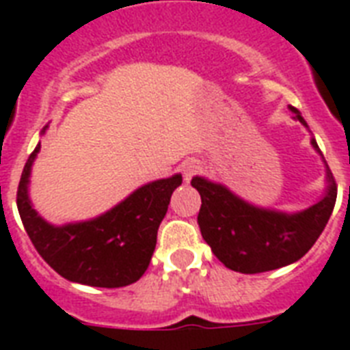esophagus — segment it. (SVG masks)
Returning <instances> with one entry per match:
<instances>
[{"label":"esophagus","mask_w":350,"mask_h":350,"mask_svg":"<svg viewBox=\"0 0 350 350\" xmlns=\"http://www.w3.org/2000/svg\"><path fill=\"white\" fill-rule=\"evenodd\" d=\"M181 170H183L185 180L189 181L192 176L198 174V172L202 170V165H200V161H196V159H187L185 163H183V167H181Z\"/></svg>","instance_id":"obj_1"}]
</instances>
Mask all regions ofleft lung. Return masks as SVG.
I'll return each mask as SVG.
<instances>
[{"instance_id":"1","label":"left lung","mask_w":350,"mask_h":350,"mask_svg":"<svg viewBox=\"0 0 350 350\" xmlns=\"http://www.w3.org/2000/svg\"><path fill=\"white\" fill-rule=\"evenodd\" d=\"M304 125L305 120L293 109ZM314 148H318L312 139ZM329 178L325 198L304 213L283 214L256 208L218 183L192 178L191 185L202 196L198 225L214 256L227 269L256 274L298 261L320 238L336 203L338 187Z\"/></svg>"}]
</instances>
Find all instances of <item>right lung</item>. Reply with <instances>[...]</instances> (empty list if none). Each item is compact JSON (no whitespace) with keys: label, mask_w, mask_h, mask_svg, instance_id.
Returning a JSON list of instances; mask_svg holds the SVG:
<instances>
[{"label":"right lung","mask_w":350,"mask_h":350,"mask_svg":"<svg viewBox=\"0 0 350 350\" xmlns=\"http://www.w3.org/2000/svg\"><path fill=\"white\" fill-rule=\"evenodd\" d=\"M40 145L21 172L16 203L23 227L40 256L68 282L116 288L137 282L152 258L158 229L181 176L137 189L118 207L83 224L54 227L38 216L29 202L30 167Z\"/></svg>","instance_id":"add662e5"}]
</instances>
